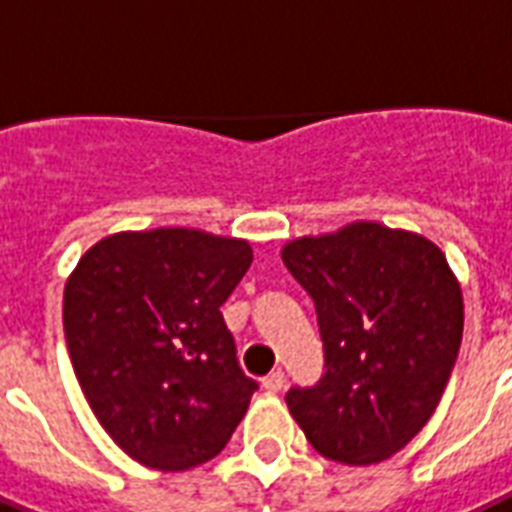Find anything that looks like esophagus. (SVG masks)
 Here are the masks:
<instances>
[{
  "label": "esophagus",
  "instance_id": "obj_1",
  "mask_svg": "<svg viewBox=\"0 0 512 512\" xmlns=\"http://www.w3.org/2000/svg\"><path fill=\"white\" fill-rule=\"evenodd\" d=\"M261 384H264V390L267 392H280L285 384V374L280 371V368H277V371H272V374L264 376V379H261Z\"/></svg>",
  "mask_w": 512,
  "mask_h": 512
}]
</instances>
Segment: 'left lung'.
Returning <instances> with one entry per match:
<instances>
[{
    "mask_svg": "<svg viewBox=\"0 0 512 512\" xmlns=\"http://www.w3.org/2000/svg\"><path fill=\"white\" fill-rule=\"evenodd\" d=\"M280 256L315 301L326 350L323 379L285 395L291 417L326 459H390L449 382L465 323L457 275L433 240L379 221L296 237Z\"/></svg>",
    "mask_w": 512,
    "mask_h": 512,
    "instance_id": "obj_1",
    "label": "left lung"
}]
</instances>
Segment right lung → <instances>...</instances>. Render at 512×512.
I'll use <instances>...</instances> for the list:
<instances>
[{
  "mask_svg": "<svg viewBox=\"0 0 512 512\" xmlns=\"http://www.w3.org/2000/svg\"><path fill=\"white\" fill-rule=\"evenodd\" d=\"M251 261L240 237L160 227L114 232L71 269V366L95 419L141 465H202L245 417L256 382L237 366L221 304Z\"/></svg>",
  "mask_w": 512,
  "mask_h": 512,
  "instance_id": "right-lung-1",
  "label": "right lung"
}]
</instances>
